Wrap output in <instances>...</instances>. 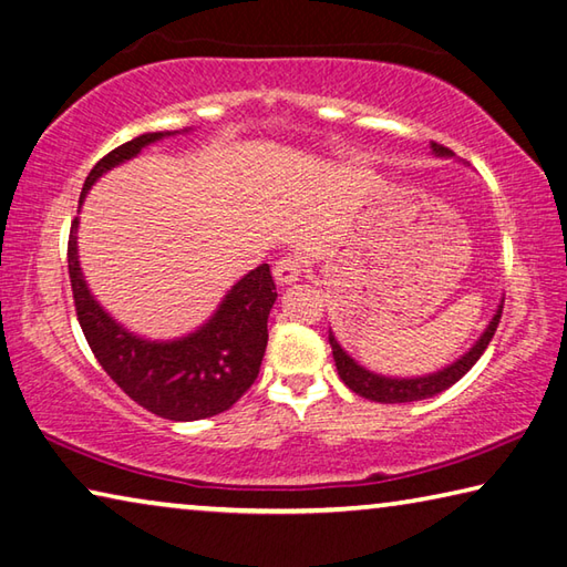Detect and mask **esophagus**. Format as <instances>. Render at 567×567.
Wrapping results in <instances>:
<instances>
[{
    "instance_id": "34e87169",
    "label": "esophagus",
    "mask_w": 567,
    "mask_h": 567,
    "mask_svg": "<svg viewBox=\"0 0 567 567\" xmlns=\"http://www.w3.org/2000/svg\"><path fill=\"white\" fill-rule=\"evenodd\" d=\"M301 274H303V258L296 256V254L281 256L276 261V266H274V276H276V281L281 284V286L299 281Z\"/></svg>"
}]
</instances>
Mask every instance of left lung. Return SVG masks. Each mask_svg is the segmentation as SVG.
<instances>
[{
  "label": "left lung",
  "mask_w": 567,
  "mask_h": 567,
  "mask_svg": "<svg viewBox=\"0 0 567 567\" xmlns=\"http://www.w3.org/2000/svg\"><path fill=\"white\" fill-rule=\"evenodd\" d=\"M433 152L441 156H449L451 148L433 142ZM501 316H503V306H498V313L493 316V321L488 323V329H485V333L481 336V341L475 343L461 361H455L453 365H449V369H443L439 373L425 375V379H383V375H375L371 371L361 369V365L341 349L339 341L331 336V331H329V343L333 349V361H336V369H339L341 381L349 385L353 393H359L369 401H379V403L423 401V399H431V395L441 393L445 389H451L455 381H461L463 375L473 369L475 361H478L483 351L488 349V343L493 341L495 331H498Z\"/></svg>",
  "instance_id": "left-lung-1"
}]
</instances>
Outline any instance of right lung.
I'll list each match as a JSON object with an SVG mask.
<instances>
[{
  "label": "right lung",
  "mask_w": 567,
  "mask_h": 567,
  "mask_svg": "<svg viewBox=\"0 0 567 567\" xmlns=\"http://www.w3.org/2000/svg\"><path fill=\"white\" fill-rule=\"evenodd\" d=\"M164 134H142L116 146L89 172L82 196L109 168L136 156ZM76 218L66 246L74 309L89 349L118 389L166 421H202L224 413L251 389L268 341L276 284L268 264L238 281L212 321L178 341H144L124 331L89 293L76 261Z\"/></svg>",
  "instance_id": "obj_1"
}]
</instances>
